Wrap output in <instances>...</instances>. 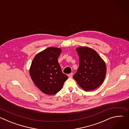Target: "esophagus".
<instances>
[{"label": "esophagus", "instance_id": "esophagus-1", "mask_svg": "<svg viewBox=\"0 0 129 129\" xmlns=\"http://www.w3.org/2000/svg\"><path fill=\"white\" fill-rule=\"evenodd\" d=\"M68 77H69V78H72V76H73V73H70V74H69V75H68Z\"/></svg>", "mask_w": 129, "mask_h": 129}]
</instances>
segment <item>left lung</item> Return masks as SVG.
<instances>
[{
    "label": "left lung",
    "mask_w": 129,
    "mask_h": 129,
    "mask_svg": "<svg viewBox=\"0 0 129 129\" xmlns=\"http://www.w3.org/2000/svg\"><path fill=\"white\" fill-rule=\"evenodd\" d=\"M79 67L73 78L85 91L93 90L101 85L106 77L107 67L103 59L93 49L86 46L76 48Z\"/></svg>",
    "instance_id": "left-lung-1"
}]
</instances>
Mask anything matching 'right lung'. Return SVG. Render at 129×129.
I'll return each mask as SVG.
<instances>
[{
    "label": "right lung",
    "instance_id": "obj_1",
    "mask_svg": "<svg viewBox=\"0 0 129 129\" xmlns=\"http://www.w3.org/2000/svg\"><path fill=\"white\" fill-rule=\"evenodd\" d=\"M61 52L60 48L48 47L37 54L31 62L29 68L31 79L46 94L58 93L68 79L62 72L58 61Z\"/></svg>",
    "mask_w": 129,
    "mask_h": 129
}]
</instances>
